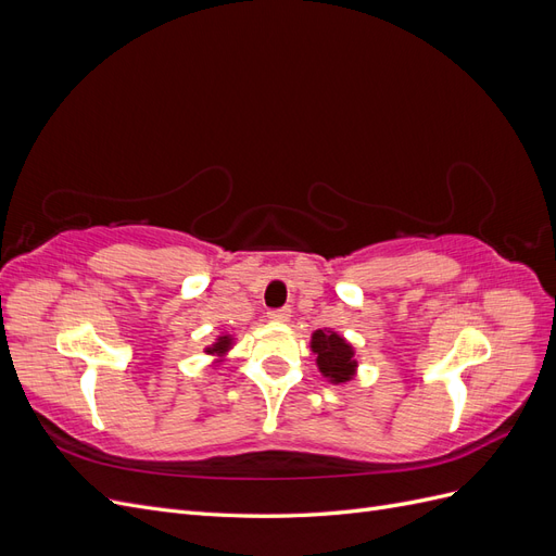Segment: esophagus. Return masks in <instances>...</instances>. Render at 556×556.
<instances>
[{"mask_svg":"<svg viewBox=\"0 0 556 556\" xmlns=\"http://www.w3.org/2000/svg\"><path fill=\"white\" fill-rule=\"evenodd\" d=\"M292 311L290 308H276V311H268V319L271 323H290Z\"/></svg>","mask_w":556,"mask_h":556,"instance_id":"esophagus-1","label":"esophagus"}]
</instances>
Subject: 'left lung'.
Returning <instances> with one entry per match:
<instances>
[{"label": "left lung", "instance_id": "1", "mask_svg": "<svg viewBox=\"0 0 556 556\" xmlns=\"http://www.w3.org/2000/svg\"><path fill=\"white\" fill-rule=\"evenodd\" d=\"M311 348L317 355V366L331 382H345L355 376V352L345 343L343 336L317 329L313 333Z\"/></svg>", "mask_w": 556, "mask_h": 556}]
</instances>
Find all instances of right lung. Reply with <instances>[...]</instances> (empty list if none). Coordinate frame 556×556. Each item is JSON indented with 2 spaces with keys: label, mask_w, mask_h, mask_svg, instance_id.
<instances>
[{
  "label": "right lung",
  "mask_w": 556,
  "mask_h": 556,
  "mask_svg": "<svg viewBox=\"0 0 556 556\" xmlns=\"http://www.w3.org/2000/svg\"><path fill=\"white\" fill-rule=\"evenodd\" d=\"M229 343H231L229 336H223V339H217V343L213 348H208V352H225L229 348Z\"/></svg>",
  "instance_id": "right-lung-1"
}]
</instances>
